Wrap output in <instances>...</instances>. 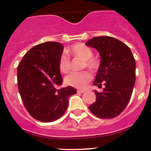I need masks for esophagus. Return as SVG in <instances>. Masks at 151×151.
<instances>
[{"label":"esophagus","instance_id":"obj_1","mask_svg":"<svg viewBox=\"0 0 151 151\" xmlns=\"http://www.w3.org/2000/svg\"><path fill=\"white\" fill-rule=\"evenodd\" d=\"M77 92H78V93H81V94H82V93H85V90H77Z\"/></svg>","mask_w":151,"mask_h":151}]
</instances>
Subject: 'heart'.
Listing matches in <instances>:
<instances>
[{
    "label": "heart",
    "mask_w": 151,
    "mask_h": 151,
    "mask_svg": "<svg viewBox=\"0 0 151 151\" xmlns=\"http://www.w3.org/2000/svg\"><path fill=\"white\" fill-rule=\"evenodd\" d=\"M69 52L73 56L78 57L84 60L83 67L89 68L95 70L99 66V62L93 57L92 50L89 47L82 44H76L72 45L69 49ZM59 69L62 73H66L71 69V62L66 54H62L59 59ZM92 78V75L88 70L81 72H73L67 75L65 78V82L69 86L77 88L84 89L87 87Z\"/></svg>",
    "instance_id": "1"
}]
</instances>
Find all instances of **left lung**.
<instances>
[{
  "label": "left lung",
  "mask_w": 151,
  "mask_h": 151,
  "mask_svg": "<svg viewBox=\"0 0 151 151\" xmlns=\"http://www.w3.org/2000/svg\"><path fill=\"white\" fill-rule=\"evenodd\" d=\"M88 46L96 49L101 63L94 85L102 92L94 91L96 101L89 106L94 115L101 119L117 116L130 101L135 83V60L130 48L116 38L100 36L88 40Z\"/></svg>",
  "instance_id": "left-lung-1"
}]
</instances>
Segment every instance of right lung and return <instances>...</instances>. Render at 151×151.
I'll use <instances>...</instances> for the list:
<instances>
[{"instance_id":"1","label":"right lung","mask_w":151,"mask_h":151,"mask_svg":"<svg viewBox=\"0 0 151 151\" xmlns=\"http://www.w3.org/2000/svg\"><path fill=\"white\" fill-rule=\"evenodd\" d=\"M63 47L58 42H45L31 48L17 68L18 88L23 104L33 118L41 122L57 120L66 112L69 97L76 94L63 84L59 59Z\"/></svg>"}]
</instances>
